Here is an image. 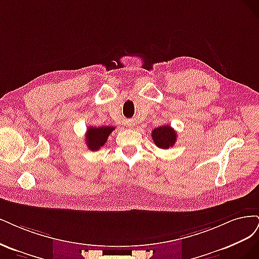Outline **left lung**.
<instances>
[{"instance_id": "1", "label": "left lung", "mask_w": 259, "mask_h": 259, "mask_svg": "<svg viewBox=\"0 0 259 259\" xmlns=\"http://www.w3.org/2000/svg\"><path fill=\"white\" fill-rule=\"evenodd\" d=\"M152 137L154 143L162 149H168L169 147H172L175 144V142H177L178 138L177 132L169 124L155 128L152 132Z\"/></svg>"}]
</instances>
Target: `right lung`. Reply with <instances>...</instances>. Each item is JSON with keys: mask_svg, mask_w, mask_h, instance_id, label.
Listing matches in <instances>:
<instances>
[{"mask_svg": "<svg viewBox=\"0 0 259 259\" xmlns=\"http://www.w3.org/2000/svg\"><path fill=\"white\" fill-rule=\"evenodd\" d=\"M115 127H89L86 133V144L90 151H98L107 141Z\"/></svg>", "mask_w": 259, "mask_h": 259, "instance_id": "1", "label": "right lung"}]
</instances>
